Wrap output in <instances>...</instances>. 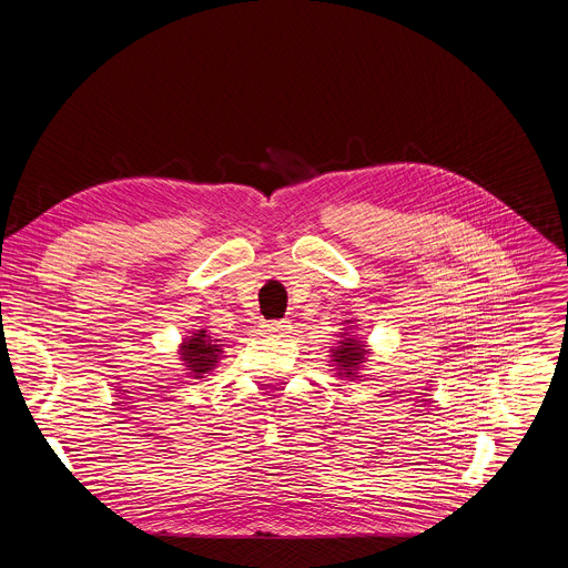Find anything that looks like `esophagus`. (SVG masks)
<instances>
[{
  "label": "esophagus",
  "instance_id": "1",
  "mask_svg": "<svg viewBox=\"0 0 568 568\" xmlns=\"http://www.w3.org/2000/svg\"><path fill=\"white\" fill-rule=\"evenodd\" d=\"M290 321H270V323H265V326H261V331H263V335H267V337H283L285 333H290Z\"/></svg>",
  "mask_w": 568,
  "mask_h": 568
}]
</instances>
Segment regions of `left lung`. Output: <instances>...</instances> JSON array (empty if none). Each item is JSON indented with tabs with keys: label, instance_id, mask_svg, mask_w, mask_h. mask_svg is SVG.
<instances>
[{
	"label": "left lung",
	"instance_id": "8db88e82",
	"mask_svg": "<svg viewBox=\"0 0 568 568\" xmlns=\"http://www.w3.org/2000/svg\"><path fill=\"white\" fill-rule=\"evenodd\" d=\"M357 323L359 318H346L342 323L344 328H339L337 346H333L328 355L331 357L328 366L335 371V377L348 379V382L364 377V368L373 355L366 337L359 335Z\"/></svg>",
	"mask_w": 568,
	"mask_h": 568
}]
</instances>
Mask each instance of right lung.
<instances>
[{"label":"right lung","instance_id":"add662e5","mask_svg":"<svg viewBox=\"0 0 568 568\" xmlns=\"http://www.w3.org/2000/svg\"><path fill=\"white\" fill-rule=\"evenodd\" d=\"M224 348L226 344H222V339H215L206 326L191 328L178 346V359L184 366V375L202 379L224 359Z\"/></svg>","mask_w":568,"mask_h":568}]
</instances>
